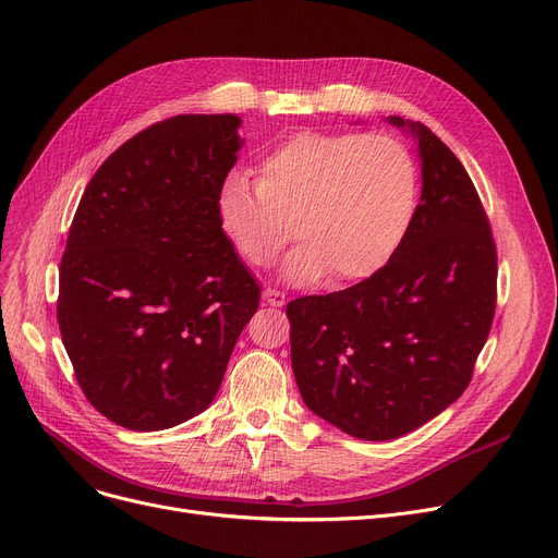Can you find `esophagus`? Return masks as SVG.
I'll list each match as a JSON object with an SVG mask.
<instances>
[{
  "instance_id": "esophagus-1",
  "label": "esophagus",
  "mask_w": 558,
  "mask_h": 558,
  "mask_svg": "<svg viewBox=\"0 0 558 558\" xmlns=\"http://www.w3.org/2000/svg\"><path fill=\"white\" fill-rule=\"evenodd\" d=\"M263 300L268 302L270 306H277V308L286 304V295L281 293V290H275V288H265L263 290Z\"/></svg>"
}]
</instances>
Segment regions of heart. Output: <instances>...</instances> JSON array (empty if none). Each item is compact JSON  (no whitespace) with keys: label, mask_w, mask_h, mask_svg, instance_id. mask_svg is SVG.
<instances>
[{"label":"heart","mask_w":558,"mask_h":558,"mask_svg":"<svg viewBox=\"0 0 558 558\" xmlns=\"http://www.w3.org/2000/svg\"><path fill=\"white\" fill-rule=\"evenodd\" d=\"M417 172L390 136L300 131L260 161V179L231 172L218 193L225 233L247 263L268 265L295 235L290 283L361 281L400 247L415 214Z\"/></svg>","instance_id":"obj_1"}]
</instances>
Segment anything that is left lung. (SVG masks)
<instances>
[{
	"mask_svg": "<svg viewBox=\"0 0 558 558\" xmlns=\"http://www.w3.org/2000/svg\"><path fill=\"white\" fill-rule=\"evenodd\" d=\"M422 195L379 272L329 295L293 300L290 361L304 404L361 440H392L454 404L490 333L497 254L472 179L413 120Z\"/></svg>",
	"mask_w": 558,
	"mask_h": 558,
	"instance_id": "left-lung-1",
	"label": "left lung"
}]
</instances>
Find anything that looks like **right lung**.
<instances>
[{
    "instance_id": "obj_1",
    "label": "right lung",
    "mask_w": 558,
    "mask_h": 558,
    "mask_svg": "<svg viewBox=\"0 0 558 558\" xmlns=\"http://www.w3.org/2000/svg\"><path fill=\"white\" fill-rule=\"evenodd\" d=\"M233 113L177 116L88 181L59 270V327L88 402L131 432L199 415L260 288L218 214L243 138Z\"/></svg>"
}]
</instances>
